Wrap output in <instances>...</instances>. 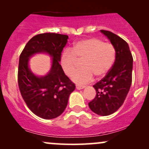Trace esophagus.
<instances>
[{
	"mask_svg": "<svg viewBox=\"0 0 149 149\" xmlns=\"http://www.w3.org/2000/svg\"><path fill=\"white\" fill-rule=\"evenodd\" d=\"M85 86H84V85H76V88L77 90H81V89H83L85 88Z\"/></svg>",
	"mask_w": 149,
	"mask_h": 149,
	"instance_id": "34e87169",
	"label": "esophagus"
}]
</instances>
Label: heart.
<instances>
[{"mask_svg": "<svg viewBox=\"0 0 149 149\" xmlns=\"http://www.w3.org/2000/svg\"><path fill=\"white\" fill-rule=\"evenodd\" d=\"M116 57V51L110 42H104L97 38L83 39L74 44L71 50L61 54L60 64L65 74L71 77L81 61V69L73 76L76 83L85 84L93 78H102L110 71Z\"/></svg>", "mask_w": 149, "mask_h": 149, "instance_id": "heart-1", "label": "heart"}]
</instances>
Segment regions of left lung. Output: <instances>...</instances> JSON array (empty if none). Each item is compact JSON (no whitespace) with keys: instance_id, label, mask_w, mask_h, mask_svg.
Segmentation results:
<instances>
[{"instance_id":"left-lung-1","label":"left lung","mask_w":149,"mask_h":149,"mask_svg":"<svg viewBox=\"0 0 149 149\" xmlns=\"http://www.w3.org/2000/svg\"><path fill=\"white\" fill-rule=\"evenodd\" d=\"M115 47V62L107 74L93 85L96 96L88 103L94 113L105 116L113 113L123 104L132 84L133 58L127 42L109 31L101 30Z\"/></svg>"}]
</instances>
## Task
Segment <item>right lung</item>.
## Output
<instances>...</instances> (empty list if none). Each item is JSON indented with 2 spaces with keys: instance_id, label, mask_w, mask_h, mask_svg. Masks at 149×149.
<instances>
[{
  "instance_id": "add662e5",
  "label": "right lung",
  "mask_w": 149,
  "mask_h": 149,
  "mask_svg": "<svg viewBox=\"0 0 149 149\" xmlns=\"http://www.w3.org/2000/svg\"><path fill=\"white\" fill-rule=\"evenodd\" d=\"M67 35L44 33L35 36L25 45L19 56L18 85L22 98L35 115L52 119L64 112L75 84L65 75L59 61ZM46 52L53 57L50 72L46 76H35L28 68V59L34 54Z\"/></svg>"
}]
</instances>
